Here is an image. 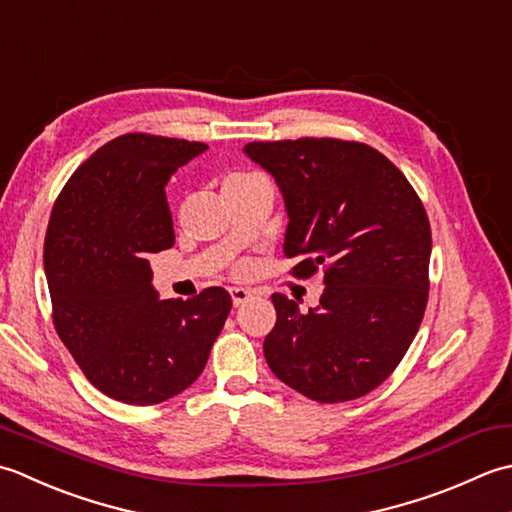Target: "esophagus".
<instances>
[{
	"label": "esophagus",
	"instance_id": "obj_1",
	"mask_svg": "<svg viewBox=\"0 0 512 512\" xmlns=\"http://www.w3.org/2000/svg\"><path fill=\"white\" fill-rule=\"evenodd\" d=\"M229 296H232L234 307H241V305H245L249 298H252V291L245 289V287H232V289H229Z\"/></svg>",
	"mask_w": 512,
	"mask_h": 512
}]
</instances>
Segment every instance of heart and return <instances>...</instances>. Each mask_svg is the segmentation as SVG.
Wrapping results in <instances>:
<instances>
[{"label": "heart", "instance_id": "1", "mask_svg": "<svg viewBox=\"0 0 512 512\" xmlns=\"http://www.w3.org/2000/svg\"><path fill=\"white\" fill-rule=\"evenodd\" d=\"M243 176H252V174H232V176H229L227 181H232V179H243Z\"/></svg>", "mask_w": 512, "mask_h": 512}]
</instances>
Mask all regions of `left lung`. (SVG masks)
I'll return each instance as SVG.
<instances>
[{
    "label": "left lung",
    "mask_w": 512,
    "mask_h": 512,
    "mask_svg": "<svg viewBox=\"0 0 512 512\" xmlns=\"http://www.w3.org/2000/svg\"><path fill=\"white\" fill-rule=\"evenodd\" d=\"M285 198V256L294 274L325 271L320 305L300 314L271 296L269 369L316 402H347L389 378L429 300L431 225L406 176L356 141H254L243 150Z\"/></svg>",
    "instance_id": "8db88e82"
}]
</instances>
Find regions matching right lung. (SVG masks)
Here are the masks:
<instances>
[{"label": "right lung", "instance_id": "obj_1", "mask_svg": "<svg viewBox=\"0 0 512 512\" xmlns=\"http://www.w3.org/2000/svg\"><path fill=\"white\" fill-rule=\"evenodd\" d=\"M205 143L123 134L83 161L52 207L44 269L52 322L83 375L125 404H159L201 375L232 298L161 300L150 256L174 245L165 185Z\"/></svg>", "mask_w": 512, "mask_h": 512}]
</instances>
